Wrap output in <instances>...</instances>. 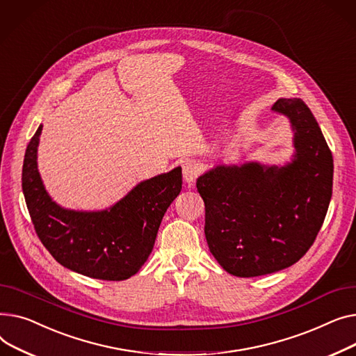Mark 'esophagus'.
<instances>
[{"label":"esophagus","mask_w":356,"mask_h":356,"mask_svg":"<svg viewBox=\"0 0 356 356\" xmlns=\"http://www.w3.org/2000/svg\"><path fill=\"white\" fill-rule=\"evenodd\" d=\"M201 172V163L195 159H188L182 163V175L186 182H194Z\"/></svg>","instance_id":"obj_1"}]
</instances>
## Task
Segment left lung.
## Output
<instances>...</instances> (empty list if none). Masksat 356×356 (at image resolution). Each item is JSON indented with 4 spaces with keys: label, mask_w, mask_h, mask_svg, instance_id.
<instances>
[{
    "label": "left lung",
    "mask_w": 356,
    "mask_h": 356,
    "mask_svg": "<svg viewBox=\"0 0 356 356\" xmlns=\"http://www.w3.org/2000/svg\"><path fill=\"white\" fill-rule=\"evenodd\" d=\"M273 111L293 124V162L283 168L217 166L197 179L208 247L237 277L268 275L299 261L315 243L332 197V152L307 104L279 99Z\"/></svg>",
    "instance_id": "8db88e82"
}]
</instances>
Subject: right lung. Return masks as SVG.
Here are the masks:
<instances>
[{"mask_svg":"<svg viewBox=\"0 0 356 356\" xmlns=\"http://www.w3.org/2000/svg\"><path fill=\"white\" fill-rule=\"evenodd\" d=\"M41 128L27 145L21 177L37 237L56 261L76 273L111 282L129 279L149 257L162 217L181 193V168L140 182L109 211L63 210L47 195L37 171Z\"/></svg>","mask_w":356,"mask_h":356,"instance_id":"1","label":"right lung"}]
</instances>
